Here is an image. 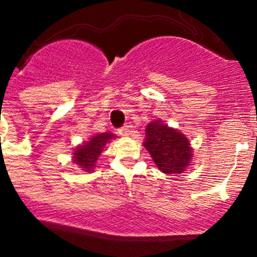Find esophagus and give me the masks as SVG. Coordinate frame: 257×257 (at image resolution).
<instances>
[{"label": "esophagus", "instance_id": "obj_1", "mask_svg": "<svg viewBox=\"0 0 257 257\" xmlns=\"http://www.w3.org/2000/svg\"><path fill=\"white\" fill-rule=\"evenodd\" d=\"M118 133H119V135H122V136H128L130 135V134H133L134 131H133V127L131 126H123L122 127V128H119V130H118Z\"/></svg>", "mask_w": 257, "mask_h": 257}]
</instances>
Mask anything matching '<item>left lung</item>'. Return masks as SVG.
Here are the masks:
<instances>
[{
    "label": "left lung",
    "mask_w": 257,
    "mask_h": 257,
    "mask_svg": "<svg viewBox=\"0 0 257 257\" xmlns=\"http://www.w3.org/2000/svg\"><path fill=\"white\" fill-rule=\"evenodd\" d=\"M145 149L151 153L160 171L166 175L184 172L192 163L193 149L188 138L161 119L148 123L145 128Z\"/></svg>",
    "instance_id": "8db88e82"
}]
</instances>
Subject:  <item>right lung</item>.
Instances as JSON below:
<instances>
[{"mask_svg": "<svg viewBox=\"0 0 257 257\" xmlns=\"http://www.w3.org/2000/svg\"><path fill=\"white\" fill-rule=\"evenodd\" d=\"M114 138L115 135L112 133L96 134L88 142L82 143L74 149L73 162L83 171H92L96 166L97 158L104 151L105 145Z\"/></svg>", "mask_w": 257, "mask_h": 257, "instance_id": "obj_1", "label": "right lung"}]
</instances>
